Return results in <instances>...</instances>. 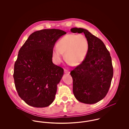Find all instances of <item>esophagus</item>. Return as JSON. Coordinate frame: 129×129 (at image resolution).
<instances>
[{
    "label": "esophagus",
    "instance_id": "34e87169",
    "mask_svg": "<svg viewBox=\"0 0 129 129\" xmlns=\"http://www.w3.org/2000/svg\"><path fill=\"white\" fill-rule=\"evenodd\" d=\"M64 73H65V74H70V71H69L68 70H66V69H64Z\"/></svg>",
    "mask_w": 129,
    "mask_h": 129
}]
</instances>
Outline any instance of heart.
Returning <instances> with one entry per match:
<instances>
[{"label": "heart", "mask_w": 129, "mask_h": 129, "mask_svg": "<svg viewBox=\"0 0 129 129\" xmlns=\"http://www.w3.org/2000/svg\"><path fill=\"white\" fill-rule=\"evenodd\" d=\"M88 49V41L84 35L69 34L58 42L57 46L53 50V57L56 64H59L65 53L69 63L73 66H78L85 59Z\"/></svg>", "instance_id": "1"}]
</instances>
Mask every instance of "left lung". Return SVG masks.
Segmentation results:
<instances>
[{
	"label": "left lung",
	"instance_id": "1",
	"mask_svg": "<svg viewBox=\"0 0 129 129\" xmlns=\"http://www.w3.org/2000/svg\"><path fill=\"white\" fill-rule=\"evenodd\" d=\"M73 33L84 32L89 43L85 59L71 72L76 99L86 104H95L108 92L113 76L112 59L103 41L86 29L74 27Z\"/></svg>",
	"mask_w": 129,
	"mask_h": 129
}]
</instances>
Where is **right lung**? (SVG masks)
I'll return each mask as SVG.
<instances>
[{
	"instance_id": "right-lung-1",
	"label": "right lung",
	"mask_w": 129,
	"mask_h": 129,
	"mask_svg": "<svg viewBox=\"0 0 129 129\" xmlns=\"http://www.w3.org/2000/svg\"><path fill=\"white\" fill-rule=\"evenodd\" d=\"M65 34L57 29L35 31L19 50L13 78L19 97L26 104L45 107L53 102L64 74L63 69L52 62L53 48Z\"/></svg>"
}]
</instances>
